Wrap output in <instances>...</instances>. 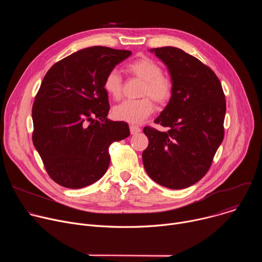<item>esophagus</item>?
Here are the masks:
<instances>
[{"instance_id":"34e87169","label":"esophagus","mask_w":262,"mask_h":262,"mask_svg":"<svg viewBox=\"0 0 262 262\" xmlns=\"http://www.w3.org/2000/svg\"><path fill=\"white\" fill-rule=\"evenodd\" d=\"M129 130H130L132 135H136V134L141 132V128L139 126H137V125H130L129 126Z\"/></svg>"}]
</instances>
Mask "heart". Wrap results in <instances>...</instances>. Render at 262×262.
Masks as SVG:
<instances>
[{"mask_svg": "<svg viewBox=\"0 0 262 262\" xmlns=\"http://www.w3.org/2000/svg\"><path fill=\"white\" fill-rule=\"evenodd\" d=\"M127 70L145 82L142 90L143 96L151 97L159 104H164L170 100L173 92L172 82L163 76V69L157 62L142 57L130 62L127 65ZM103 89L112 98L119 99L121 97L122 79L116 69L107 72L103 80ZM149 97L139 100H124L117 104L113 108L114 118L130 124L143 122L155 110L154 102Z\"/></svg>", "mask_w": 262, "mask_h": 262, "instance_id": "heart-1", "label": "heart"}]
</instances>
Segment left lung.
Instances as JSON below:
<instances>
[{"label":"left lung","mask_w":262,"mask_h":262,"mask_svg":"<svg viewBox=\"0 0 262 262\" xmlns=\"http://www.w3.org/2000/svg\"><path fill=\"white\" fill-rule=\"evenodd\" d=\"M150 52L167 66L173 92L155 120L169 130L143 129L149 140L144 168L165 188L185 189L206 174L223 141L225 95L215 73L197 58L173 47Z\"/></svg>","instance_id":"left-lung-1"}]
</instances>
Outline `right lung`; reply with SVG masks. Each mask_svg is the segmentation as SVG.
<instances>
[{"label":"right lung","mask_w":262,"mask_h":262,"mask_svg":"<svg viewBox=\"0 0 262 262\" xmlns=\"http://www.w3.org/2000/svg\"><path fill=\"white\" fill-rule=\"evenodd\" d=\"M132 55L105 47L80 50L47 72L32 108L33 144L50 177L68 189L100 179L110 145L129 136L126 122L106 118L108 71Z\"/></svg>","instance_id":"right-lung-1"}]
</instances>
